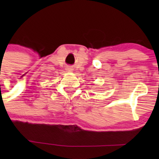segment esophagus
<instances>
[{"label":"esophagus","instance_id":"esophagus-1","mask_svg":"<svg viewBox=\"0 0 159 159\" xmlns=\"http://www.w3.org/2000/svg\"><path fill=\"white\" fill-rule=\"evenodd\" d=\"M72 69H70V68H68V70H71Z\"/></svg>","mask_w":159,"mask_h":159}]
</instances>
